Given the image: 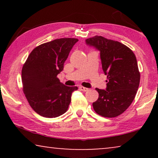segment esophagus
<instances>
[{"mask_svg":"<svg viewBox=\"0 0 158 158\" xmlns=\"http://www.w3.org/2000/svg\"><path fill=\"white\" fill-rule=\"evenodd\" d=\"M79 88H80V90H82V91H83V92H86L88 90V88L83 87V86H80Z\"/></svg>","mask_w":158,"mask_h":158,"instance_id":"obj_1","label":"esophagus"}]
</instances>
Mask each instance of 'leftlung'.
Wrapping results in <instances>:
<instances>
[{
  "label": "left lung",
  "mask_w": 158,
  "mask_h": 158,
  "mask_svg": "<svg viewBox=\"0 0 158 158\" xmlns=\"http://www.w3.org/2000/svg\"><path fill=\"white\" fill-rule=\"evenodd\" d=\"M85 42L100 51L107 75L106 89L96 88L99 96L93 103L94 111L104 117L119 116L132 103L139 88L140 73L135 55L126 45L101 36L88 38Z\"/></svg>",
  "instance_id": "1"
}]
</instances>
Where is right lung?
<instances>
[{
    "mask_svg": "<svg viewBox=\"0 0 158 158\" xmlns=\"http://www.w3.org/2000/svg\"><path fill=\"white\" fill-rule=\"evenodd\" d=\"M78 40L61 38L34 48L21 71L23 91L29 105L40 116L55 118L68 111L77 86L60 83L57 75Z\"/></svg>",
    "mask_w": 158,
    "mask_h": 158,
    "instance_id": "right-lung-1",
    "label": "right lung"
}]
</instances>
